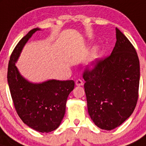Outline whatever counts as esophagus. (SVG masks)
<instances>
[{
	"instance_id": "esophagus-1",
	"label": "esophagus",
	"mask_w": 146,
	"mask_h": 146,
	"mask_svg": "<svg viewBox=\"0 0 146 146\" xmlns=\"http://www.w3.org/2000/svg\"><path fill=\"white\" fill-rule=\"evenodd\" d=\"M75 84L76 86H83V82L80 79L77 80L75 82Z\"/></svg>"
}]
</instances>
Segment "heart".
Segmentation results:
<instances>
[{"label":"heart","mask_w":146,"mask_h":146,"mask_svg":"<svg viewBox=\"0 0 146 146\" xmlns=\"http://www.w3.org/2000/svg\"><path fill=\"white\" fill-rule=\"evenodd\" d=\"M100 55V48L98 46H94L92 47V50L90 52L89 58H88V66L89 68H92L95 64L96 61L98 59Z\"/></svg>","instance_id":"1"}]
</instances>
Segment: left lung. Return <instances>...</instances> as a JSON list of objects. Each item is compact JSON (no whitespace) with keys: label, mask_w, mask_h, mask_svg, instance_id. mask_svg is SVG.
Here are the masks:
<instances>
[{"label":"left lung","mask_w":146,"mask_h":146,"mask_svg":"<svg viewBox=\"0 0 146 146\" xmlns=\"http://www.w3.org/2000/svg\"><path fill=\"white\" fill-rule=\"evenodd\" d=\"M116 39L111 55L83 74L88 114L98 128L107 131L119 126L131 115L139 90L137 54L117 28Z\"/></svg>","instance_id":"8db88e82"}]
</instances>
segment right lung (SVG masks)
Listing matches in <instances>:
<instances>
[{"mask_svg":"<svg viewBox=\"0 0 146 146\" xmlns=\"http://www.w3.org/2000/svg\"><path fill=\"white\" fill-rule=\"evenodd\" d=\"M39 30L35 28L29 31L17 44L9 62L7 80L14 106L22 121L37 131L48 133L60 125L74 82L50 79L32 83L21 75L16 63L26 43Z\"/></svg>","mask_w":146,"mask_h":146,"instance_id":"1","label":"right lung"}]
</instances>
